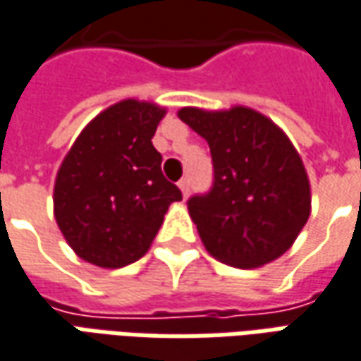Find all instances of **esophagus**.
I'll list each match as a JSON object with an SVG mask.
<instances>
[{
  "instance_id": "1",
  "label": "esophagus",
  "mask_w": 361,
  "mask_h": 361,
  "mask_svg": "<svg viewBox=\"0 0 361 361\" xmlns=\"http://www.w3.org/2000/svg\"><path fill=\"white\" fill-rule=\"evenodd\" d=\"M178 185H180L181 193H183V197H188V195H189V188H191V181H189L188 176H185V178H181Z\"/></svg>"
}]
</instances>
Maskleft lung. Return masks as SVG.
<instances>
[{
	"mask_svg": "<svg viewBox=\"0 0 361 361\" xmlns=\"http://www.w3.org/2000/svg\"><path fill=\"white\" fill-rule=\"evenodd\" d=\"M178 115L211 148V189L188 199L209 254L234 268L279 258L311 215L307 172L289 138L246 107Z\"/></svg>",
	"mask_w": 361,
	"mask_h": 361,
	"instance_id": "1",
	"label": "left lung"
}]
</instances>
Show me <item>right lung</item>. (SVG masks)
Instances as JSON below:
<instances>
[{
  "label": "right lung",
  "instance_id": "right-lung-1",
  "mask_svg": "<svg viewBox=\"0 0 361 361\" xmlns=\"http://www.w3.org/2000/svg\"><path fill=\"white\" fill-rule=\"evenodd\" d=\"M166 111L127 99L99 113L64 158L54 216L72 250L102 268L142 258L180 188L162 173L152 145Z\"/></svg>",
  "mask_w": 361,
  "mask_h": 361
}]
</instances>
